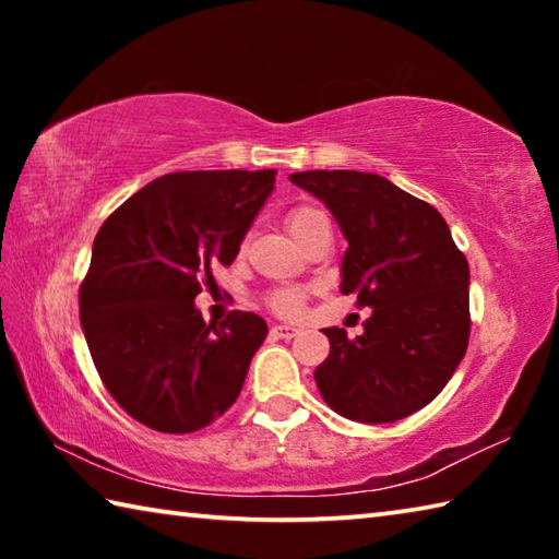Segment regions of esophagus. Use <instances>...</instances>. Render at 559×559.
<instances>
[{
  "label": "esophagus",
  "mask_w": 559,
  "mask_h": 559,
  "mask_svg": "<svg viewBox=\"0 0 559 559\" xmlns=\"http://www.w3.org/2000/svg\"><path fill=\"white\" fill-rule=\"evenodd\" d=\"M271 335L278 337V340H290V337L298 335V328H293V325H273L271 328Z\"/></svg>",
  "instance_id": "esophagus-1"
}]
</instances>
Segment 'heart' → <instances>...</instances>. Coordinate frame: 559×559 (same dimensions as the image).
<instances>
[{"mask_svg":"<svg viewBox=\"0 0 559 559\" xmlns=\"http://www.w3.org/2000/svg\"><path fill=\"white\" fill-rule=\"evenodd\" d=\"M320 216H325L320 210H316V206H296L288 214L286 219V226L288 231L293 234V239L298 241V236L308 229L310 224L318 222ZM306 296H308V288H300V286H286V288H271L269 296H266V306L273 310L276 316H283V318H293L298 316L302 310V302H306Z\"/></svg>","mask_w":559,"mask_h":559,"instance_id":"obj_1","label":"heart"}]
</instances>
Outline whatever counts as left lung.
Returning <instances> with one entry per match:
<instances>
[{
	"mask_svg": "<svg viewBox=\"0 0 559 559\" xmlns=\"http://www.w3.org/2000/svg\"><path fill=\"white\" fill-rule=\"evenodd\" d=\"M290 182L318 197L343 229V296L370 308L365 333L325 328L330 355L316 370L325 404L362 424L404 419L437 396L466 355L468 261L431 204L390 179L310 169Z\"/></svg>",
	"mask_w": 559,
	"mask_h": 559,
	"instance_id": "obj_1",
	"label": "left lung"
}]
</instances>
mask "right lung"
<instances>
[{
	"instance_id": "right-lung-1",
	"label": "right lung",
	"mask_w": 559,
	"mask_h": 559,
	"mask_svg": "<svg viewBox=\"0 0 559 559\" xmlns=\"http://www.w3.org/2000/svg\"><path fill=\"white\" fill-rule=\"evenodd\" d=\"M273 182L276 169L165 175L96 234L81 328L106 390L145 427L200 431L239 396L266 320L231 310L206 325L194 298L216 263L231 266Z\"/></svg>"
}]
</instances>
